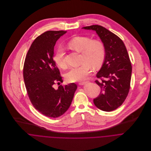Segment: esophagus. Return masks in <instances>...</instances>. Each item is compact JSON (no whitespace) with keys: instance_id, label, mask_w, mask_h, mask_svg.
<instances>
[{"instance_id":"obj_1","label":"esophagus","mask_w":151,"mask_h":151,"mask_svg":"<svg viewBox=\"0 0 151 151\" xmlns=\"http://www.w3.org/2000/svg\"><path fill=\"white\" fill-rule=\"evenodd\" d=\"M88 81H81V82H80L78 84H80V85H83V84H85L86 83H87Z\"/></svg>"}]
</instances>
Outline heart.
I'll list each match as a JSON object with an SVG mask.
<instances>
[{
	"instance_id": "obj_1",
	"label": "heart",
	"mask_w": 151,
	"mask_h": 151,
	"mask_svg": "<svg viewBox=\"0 0 151 151\" xmlns=\"http://www.w3.org/2000/svg\"><path fill=\"white\" fill-rule=\"evenodd\" d=\"M68 47L81 53V65L71 68L65 74L68 82H76L86 78L91 73L93 67L97 69L103 64L106 55L104 43L99 39H92L87 36H79L73 37L68 43ZM55 64L60 68L66 67L65 52L62 46H59L53 56Z\"/></svg>"
}]
</instances>
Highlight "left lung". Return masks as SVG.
I'll return each instance as SVG.
<instances>
[{"label": "left lung", "instance_id": "left-lung-1", "mask_svg": "<svg viewBox=\"0 0 151 151\" xmlns=\"http://www.w3.org/2000/svg\"><path fill=\"white\" fill-rule=\"evenodd\" d=\"M95 30L104 43L106 55L95 83L101 87L99 96L93 99L95 106L104 111H112L121 106L130 87L132 67L124 43L118 36L99 25L84 27Z\"/></svg>", "mask_w": 151, "mask_h": 151}]
</instances>
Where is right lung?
<instances>
[{"instance_id": "add662e5", "label": "right lung", "mask_w": 151, "mask_h": 151, "mask_svg": "<svg viewBox=\"0 0 151 151\" xmlns=\"http://www.w3.org/2000/svg\"><path fill=\"white\" fill-rule=\"evenodd\" d=\"M65 31H47L32 43L26 55L23 77L29 99L34 107L45 116L56 118L64 114L72 102L77 88L75 83L53 88L63 83L53 58L56 41Z\"/></svg>"}]
</instances>
